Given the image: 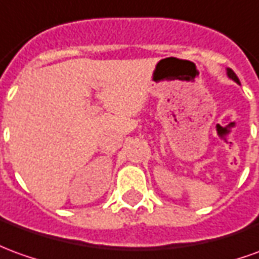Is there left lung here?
<instances>
[{
	"instance_id": "1",
	"label": "left lung",
	"mask_w": 259,
	"mask_h": 259,
	"mask_svg": "<svg viewBox=\"0 0 259 259\" xmlns=\"http://www.w3.org/2000/svg\"><path fill=\"white\" fill-rule=\"evenodd\" d=\"M227 75H229V78H231L233 81H236L237 84H240V79H238V77L236 75V73H234L231 68H227Z\"/></svg>"
}]
</instances>
